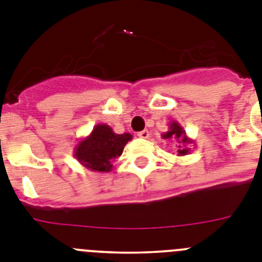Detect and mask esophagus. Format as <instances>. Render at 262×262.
<instances>
[{
    "instance_id": "obj_1",
    "label": "esophagus",
    "mask_w": 262,
    "mask_h": 262,
    "mask_svg": "<svg viewBox=\"0 0 262 262\" xmlns=\"http://www.w3.org/2000/svg\"><path fill=\"white\" fill-rule=\"evenodd\" d=\"M138 136L142 139H148L149 138V131H148V129H143V131L138 133Z\"/></svg>"
}]
</instances>
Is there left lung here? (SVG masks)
I'll use <instances>...</instances> for the list:
<instances>
[{
    "label": "left lung",
    "instance_id": "left-lung-1",
    "mask_svg": "<svg viewBox=\"0 0 262 262\" xmlns=\"http://www.w3.org/2000/svg\"><path fill=\"white\" fill-rule=\"evenodd\" d=\"M163 139L165 140H176L177 142V156H185L190 152V148L189 145L193 144L194 140H191L190 138H187L186 133H185L184 127L178 123L177 120H172L169 123V129L166 133H164Z\"/></svg>",
    "mask_w": 262,
    "mask_h": 262
}]
</instances>
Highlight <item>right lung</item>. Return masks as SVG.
Returning a JSON list of instances; mask_svg holds the SVG:
<instances>
[{"label":"right lung","mask_w":262,"mask_h":262,"mask_svg":"<svg viewBox=\"0 0 262 262\" xmlns=\"http://www.w3.org/2000/svg\"><path fill=\"white\" fill-rule=\"evenodd\" d=\"M131 139V134H115L107 124H96L93 131L77 143L73 156L86 169L107 173Z\"/></svg>","instance_id":"right-lung-1"}]
</instances>
